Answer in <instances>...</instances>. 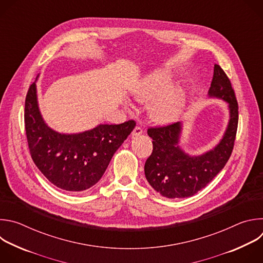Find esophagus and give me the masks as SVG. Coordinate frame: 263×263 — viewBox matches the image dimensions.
<instances>
[{
  "label": "esophagus",
  "instance_id": "34e87169",
  "mask_svg": "<svg viewBox=\"0 0 263 263\" xmlns=\"http://www.w3.org/2000/svg\"><path fill=\"white\" fill-rule=\"evenodd\" d=\"M142 133V129L139 127V126H136L135 128H134V130L132 131V136L134 137V136H138V135H140Z\"/></svg>",
  "mask_w": 263,
  "mask_h": 263
}]
</instances>
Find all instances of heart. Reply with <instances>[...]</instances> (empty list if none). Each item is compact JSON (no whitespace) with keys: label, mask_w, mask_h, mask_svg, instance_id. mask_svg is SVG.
Wrapping results in <instances>:
<instances>
[{"label":"heart","mask_w":263,"mask_h":263,"mask_svg":"<svg viewBox=\"0 0 263 263\" xmlns=\"http://www.w3.org/2000/svg\"><path fill=\"white\" fill-rule=\"evenodd\" d=\"M172 74L163 69L147 74L133 90L136 101L149 105V116L158 124H170L179 119L185 107V95L182 90L171 88ZM126 108H131L125 102Z\"/></svg>","instance_id":"1"}]
</instances>
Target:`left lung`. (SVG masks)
Segmentation results:
<instances>
[{
    "mask_svg": "<svg viewBox=\"0 0 263 263\" xmlns=\"http://www.w3.org/2000/svg\"><path fill=\"white\" fill-rule=\"evenodd\" d=\"M209 98L227 102L229 122L219 142L201 155H190L179 145L182 123L147 129L153 139V152L144 164V175L153 189L168 199L196 195L223 168L234 146L238 104L231 82L222 68L214 64Z\"/></svg>",
    "mask_w": 263,
    "mask_h": 263,
    "instance_id": "1",
    "label": "left lung"
}]
</instances>
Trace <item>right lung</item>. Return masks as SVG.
I'll return each mask as SVG.
<instances>
[{
    "label": "right lung",
    "instance_id": "obj_1",
    "mask_svg": "<svg viewBox=\"0 0 263 263\" xmlns=\"http://www.w3.org/2000/svg\"><path fill=\"white\" fill-rule=\"evenodd\" d=\"M37 78L30 85L25 102V129L31 157L58 189L69 193L86 191L102 178L136 124L134 121L101 124L80 133H59L43 119L37 101Z\"/></svg>",
    "mask_w": 263,
    "mask_h": 263
}]
</instances>
